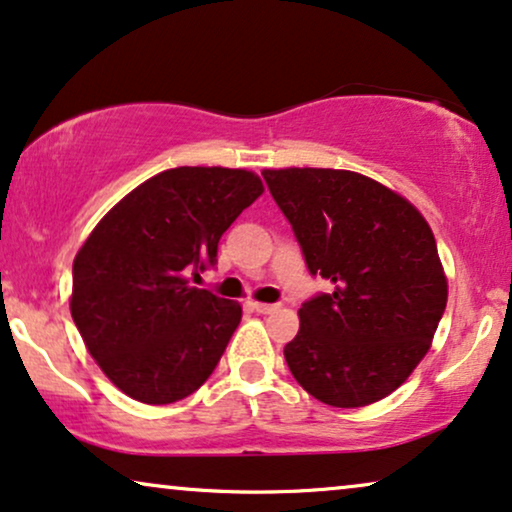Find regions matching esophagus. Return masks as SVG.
<instances>
[{
	"instance_id": "1",
	"label": "esophagus",
	"mask_w": 512,
	"mask_h": 512,
	"mask_svg": "<svg viewBox=\"0 0 512 512\" xmlns=\"http://www.w3.org/2000/svg\"><path fill=\"white\" fill-rule=\"evenodd\" d=\"M251 308H254L258 315H270V313H275L280 305H277V303H251Z\"/></svg>"
}]
</instances>
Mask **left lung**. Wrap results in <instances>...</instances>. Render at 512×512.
Returning <instances> with one entry per match:
<instances>
[{"label": "left lung", "mask_w": 512, "mask_h": 512, "mask_svg": "<svg viewBox=\"0 0 512 512\" xmlns=\"http://www.w3.org/2000/svg\"><path fill=\"white\" fill-rule=\"evenodd\" d=\"M265 185L331 294L308 298L284 360L331 407H364L400 388L447 308L433 230L407 199L355 171L265 169Z\"/></svg>", "instance_id": "obj_1"}]
</instances>
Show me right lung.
<instances>
[{
    "label": "right lung",
    "instance_id": "right-lung-1",
    "mask_svg": "<svg viewBox=\"0 0 512 512\" xmlns=\"http://www.w3.org/2000/svg\"><path fill=\"white\" fill-rule=\"evenodd\" d=\"M263 192L244 169L178 167L131 190L72 263L70 313L115 386L145 404L195 393L242 320L237 301L190 287Z\"/></svg>",
    "mask_w": 512,
    "mask_h": 512
}]
</instances>
